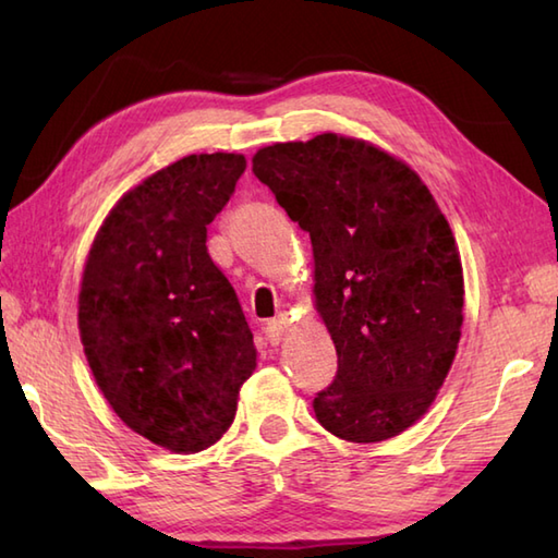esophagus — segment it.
Listing matches in <instances>:
<instances>
[{
	"mask_svg": "<svg viewBox=\"0 0 558 558\" xmlns=\"http://www.w3.org/2000/svg\"><path fill=\"white\" fill-rule=\"evenodd\" d=\"M266 340L270 342V345H280L282 342V338H286V333H288V322H286V316H278V318H272V322H268L266 324Z\"/></svg>",
	"mask_w": 558,
	"mask_h": 558,
	"instance_id": "34e87169",
	"label": "esophagus"
}]
</instances>
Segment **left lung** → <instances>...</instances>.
<instances>
[{"instance_id":"obj_1","label":"left lung","mask_w":558,"mask_h":558,"mask_svg":"<svg viewBox=\"0 0 558 558\" xmlns=\"http://www.w3.org/2000/svg\"><path fill=\"white\" fill-rule=\"evenodd\" d=\"M254 174L312 236L314 294L338 352L316 420L345 441L398 436L429 410L462 326V266L441 208L405 162L322 134L260 148Z\"/></svg>"}]
</instances>
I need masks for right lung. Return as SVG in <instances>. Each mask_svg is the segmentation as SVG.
Returning a JSON list of instances; mask_svg holds the SVG:
<instances>
[{"label": "right lung", "mask_w": 558, "mask_h": 558, "mask_svg": "<svg viewBox=\"0 0 558 558\" xmlns=\"http://www.w3.org/2000/svg\"><path fill=\"white\" fill-rule=\"evenodd\" d=\"M246 170L236 153L186 156L126 192L83 268L78 330L90 372L129 429L174 453L228 432L256 369L240 300L206 232Z\"/></svg>", "instance_id": "right-lung-1"}]
</instances>
